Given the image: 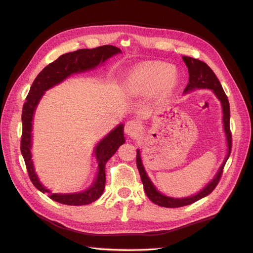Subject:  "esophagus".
I'll return each mask as SVG.
<instances>
[{
    "instance_id": "34e87169",
    "label": "esophagus",
    "mask_w": 253,
    "mask_h": 253,
    "mask_svg": "<svg viewBox=\"0 0 253 253\" xmlns=\"http://www.w3.org/2000/svg\"><path fill=\"white\" fill-rule=\"evenodd\" d=\"M139 131V125L138 122L135 120H129L126 124L125 126V132L128 137H136Z\"/></svg>"
}]
</instances>
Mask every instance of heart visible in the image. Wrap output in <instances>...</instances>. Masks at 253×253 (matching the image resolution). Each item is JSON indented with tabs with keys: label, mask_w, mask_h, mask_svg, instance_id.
Instances as JSON below:
<instances>
[{
	"label": "heart",
	"mask_w": 253,
	"mask_h": 253,
	"mask_svg": "<svg viewBox=\"0 0 253 253\" xmlns=\"http://www.w3.org/2000/svg\"><path fill=\"white\" fill-rule=\"evenodd\" d=\"M128 87L141 95H151L158 89L163 97L170 96L178 83L173 67L164 62H145L135 66L128 75Z\"/></svg>",
	"instance_id": "1"
}]
</instances>
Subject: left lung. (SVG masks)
<instances>
[{"mask_svg":"<svg viewBox=\"0 0 253 253\" xmlns=\"http://www.w3.org/2000/svg\"><path fill=\"white\" fill-rule=\"evenodd\" d=\"M183 62L186 63L189 72V83L187 87L183 90V94H189L191 91L195 89H211L213 94L218 99L221 110H223V126H224V132L226 136V141H227V155L224 159L223 164L220 165L216 174L214 175V177L207 183V185L201 190L198 191L197 193L187 196V197H171L165 195L164 193L160 192V191L155 187L154 183L149 177V175L144 169V166L142 163L141 158V152L139 149H137V155H136V163L137 168H138V171L140 174V178L143 183V189L147 196L150 198V201L154 204L160 206V207H166V208H178V207H183L193 204L197 201L202 200V198L209 195L214 188L216 187L218 183L221 173H223V169L225 167V164L230 156L231 152V145H232V138H231V133H230V106H229L228 98L225 94V91L221 87V84L218 81L215 74L213 73L211 68L207 65L205 62L201 60H197L191 57L182 56Z\"/></svg>","mask_w":253,"mask_h":253,"instance_id":"left-lung-1","label":"left lung"}]
</instances>
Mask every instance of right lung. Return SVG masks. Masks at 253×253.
<instances>
[{
  "mask_svg": "<svg viewBox=\"0 0 253 253\" xmlns=\"http://www.w3.org/2000/svg\"><path fill=\"white\" fill-rule=\"evenodd\" d=\"M121 52V49L118 47L103 45L91 49H78L64 53L44 67L30 87L22 111L23 133L21 152L25 160L29 178L34 186L42 193H48L52 201L70 206H83L91 204L102 195L105 188V164L116 153L120 145L126 142L124 135L125 126L122 124L118 125L95 145L93 154L96 158L98 169L94 181L87 189L75 193H52L41 182L33 160V121L37 106L47 89L58 85L72 75L95 70L97 66L104 64L105 61L111 57Z\"/></svg>",
  "mask_w": 253,
  "mask_h": 253,
  "instance_id": "obj_1",
  "label": "right lung"
}]
</instances>
